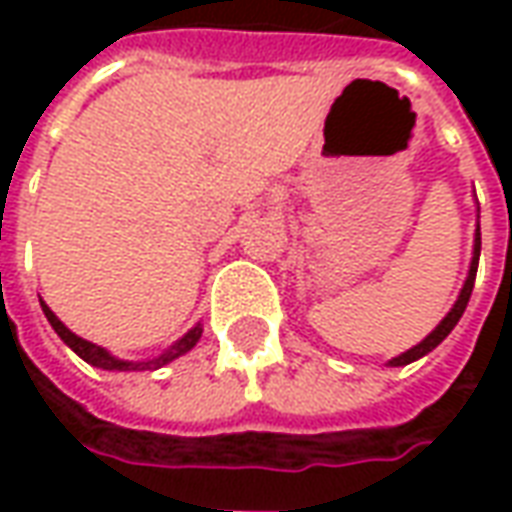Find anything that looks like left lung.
I'll return each mask as SVG.
<instances>
[{
  "mask_svg": "<svg viewBox=\"0 0 512 512\" xmlns=\"http://www.w3.org/2000/svg\"><path fill=\"white\" fill-rule=\"evenodd\" d=\"M477 263H480V224H477V233H474V255H472V266H469V277H466V282H463L461 288V296H458V301L452 304V310L447 312V318L433 329V332L422 340L419 345H414V348H408L406 354L395 356V359H389V367H403V365H411V362H417V359H422L425 354H430L436 345L447 337V334L455 329V323L461 321L463 310H466V304H469V296H472V288H474V277H477Z\"/></svg>",
  "mask_w": 512,
  "mask_h": 512,
  "instance_id": "obj_1",
  "label": "left lung"
}]
</instances>
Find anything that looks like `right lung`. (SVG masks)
I'll list each match as a JSON object with an SVG mask.
<instances>
[{
    "instance_id": "right-lung-1",
    "label": "right lung",
    "mask_w": 512,
    "mask_h": 512,
    "mask_svg": "<svg viewBox=\"0 0 512 512\" xmlns=\"http://www.w3.org/2000/svg\"><path fill=\"white\" fill-rule=\"evenodd\" d=\"M40 307H43V312H46V318H49L51 329L60 334V340L68 348H71L73 354H79L87 362V365L93 367H101V370H158V367L169 365L172 359H178V356H183L186 351H191L194 345H197V340H200L202 334V326L197 323L194 329H191L189 334H183L178 343L169 345L167 351L161 356H156V359H147V362H126V359H117V356H112L106 348H101V345L90 343V340H82L79 334H73L65 323L54 315V312L46 307V301H40Z\"/></svg>"
}]
</instances>
